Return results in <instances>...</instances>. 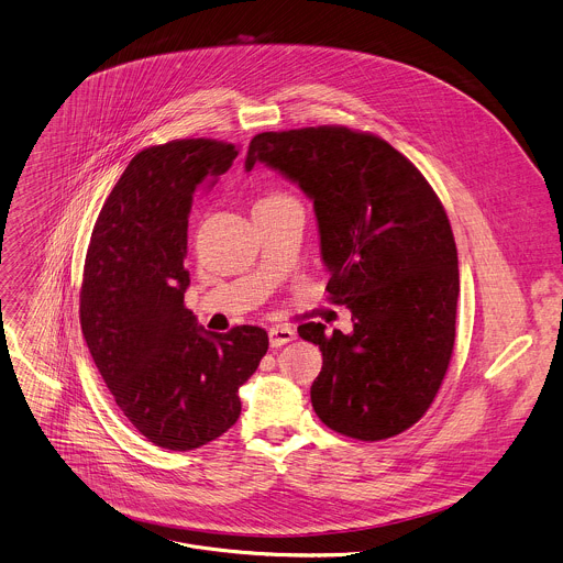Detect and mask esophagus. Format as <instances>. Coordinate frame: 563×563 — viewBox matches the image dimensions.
Returning <instances> with one entry per match:
<instances>
[{"mask_svg":"<svg viewBox=\"0 0 563 563\" xmlns=\"http://www.w3.org/2000/svg\"><path fill=\"white\" fill-rule=\"evenodd\" d=\"M291 340H296V331L291 327H280L278 324V327L269 329V344L272 346H283V344H287Z\"/></svg>","mask_w":563,"mask_h":563,"instance_id":"1","label":"esophagus"}]
</instances>
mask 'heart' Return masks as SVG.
Wrapping results in <instances>:
<instances>
[{
  "instance_id": "obj_1",
  "label": "heart",
  "mask_w": 563,
  "mask_h": 563,
  "mask_svg": "<svg viewBox=\"0 0 563 563\" xmlns=\"http://www.w3.org/2000/svg\"><path fill=\"white\" fill-rule=\"evenodd\" d=\"M272 197H278V195H272Z\"/></svg>"
}]
</instances>
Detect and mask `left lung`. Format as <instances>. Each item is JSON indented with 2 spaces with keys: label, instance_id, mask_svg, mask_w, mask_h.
Returning <instances> with one entry per match:
<instances>
[{
  "label": "left lung",
  "instance_id": "left-lung-1",
  "mask_svg": "<svg viewBox=\"0 0 563 563\" xmlns=\"http://www.w3.org/2000/svg\"><path fill=\"white\" fill-rule=\"evenodd\" d=\"M256 164L313 201L327 291L353 320L333 335L322 322L298 327L322 351L316 415L360 441L408 430L434 401L456 338L459 254L437 192L386 140L346 126L258 133L245 170Z\"/></svg>",
  "mask_w": 563,
  "mask_h": 563
}]
</instances>
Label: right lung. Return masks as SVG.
Here are the masks:
<instances>
[{
	"instance_id": "obj_1",
	"label": "right lung",
	"mask_w": 563,
	"mask_h": 563,
	"mask_svg": "<svg viewBox=\"0 0 563 563\" xmlns=\"http://www.w3.org/2000/svg\"><path fill=\"white\" fill-rule=\"evenodd\" d=\"M236 155L232 144L203 137L140 151L109 192L87 247V349L122 415L170 452L197 450L236 423L239 388L269 346L261 327L210 333L184 307L192 199Z\"/></svg>"
}]
</instances>
